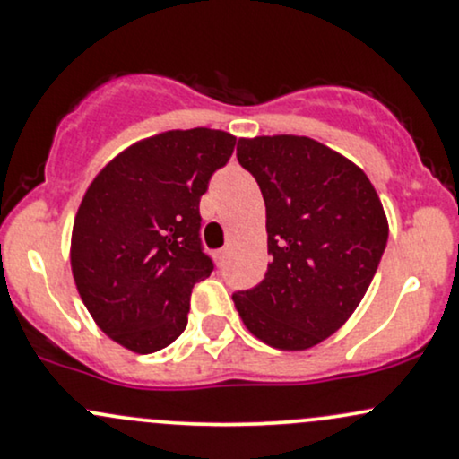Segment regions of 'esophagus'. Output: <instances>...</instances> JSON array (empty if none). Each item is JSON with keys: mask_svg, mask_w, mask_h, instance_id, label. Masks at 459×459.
<instances>
[{"mask_svg": "<svg viewBox=\"0 0 459 459\" xmlns=\"http://www.w3.org/2000/svg\"><path fill=\"white\" fill-rule=\"evenodd\" d=\"M226 255H229V250H226V247H220V250H215V263H218V265H224Z\"/></svg>", "mask_w": 459, "mask_h": 459, "instance_id": "obj_1", "label": "esophagus"}]
</instances>
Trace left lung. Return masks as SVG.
Wrapping results in <instances>:
<instances>
[{
    "instance_id": "1",
    "label": "left lung",
    "mask_w": 459,
    "mask_h": 459,
    "mask_svg": "<svg viewBox=\"0 0 459 459\" xmlns=\"http://www.w3.org/2000/svg\"><path fill=\"white\" fill-rule=\"evenodd\" d=\"M237 160L265 200L272 263L255 289L233 293L246 328L276 350L321 343L351 317L388 241L380 196L365 172L317 140H239Z\"/></svg>"
}]
</instances>
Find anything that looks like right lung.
Here are the masks:
<instances>
[{"label":"right lung","mask_w":459,"mask_h":459,"mask_svg":"<svg viewBox=\"0 0 459 459\" xmlns=\"http://www.w3.org/2000/svg\"><path fill=\"white\" fill-rule=\"evenodd\" d=\"M235 142L207 127L152 135L116 155L83 194L73 278L99 328L135 354L160 351L186 330L194 284L212 276L198 204Z\"/></svg>","instance_id":"add662e5"}]
</instances>
